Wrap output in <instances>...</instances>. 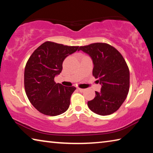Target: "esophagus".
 <instances>
[{
  "mask_svg": "<svg viewBox=\"0 0 153 153\" xmlns=\"http://www.w3.org/2000/svg\"><path fill=\"white\" fill-rule=\"evenodd\" d=\"M77 90H79V92H84V89H82V88H77Z\"/></svg>",
  "mask_w": 153,
  "mask_h": 153,
  "instance_id": "obj_1",
  "label": "esophagus"
}]
</instances>
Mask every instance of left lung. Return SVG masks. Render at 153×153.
I'll return each instance as SVG.
<instances>
[{
    "label": "left lung",
    "instance_id": "1",
    "mask_svg": "<svg viewBox=\"0 0 153 153\" xmlns=\"http://www.w3.org/2000/svg\"><path fill=\"white\" fill-rule=\"evenodd\" d=\"M92 58V75L101 85L100 92L88 102L90 110L100 115L117 111L126 100L129 89V71L121 54L107 43L97 42L80 46Z\"/></svg>",
    "mask_w": 153,
    "mask_h": 153
}]
</instances>
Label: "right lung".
<instances>
[{
  "mask_svg": "<svg viewBox=\"0 0 153 153\" xmlns=\"http://www.w3.org/2000/svg\"><path fill=\"white\" fill-rule=\"evenodd\" d=\"M78 48L46 41L28 59L24 71L25 93L32 105L44 115L56 116L68 109L76 88L56 84L55 77L61 72L65 59Z\"/></svg>",
  "mask_w": 153,
  "mask_h": 153,
  "instance_id": "1",
  "label": "right lung"
}]
</instances>
